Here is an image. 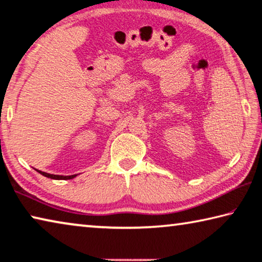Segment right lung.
<instances>
[{
    "mask_svg": "<svg viewBox=\"0 0 262 262\" xmlns=\"http://www.w3.org/2000/svg\"><path fill=\"white\" fill-rule=\"evenodd\" d=\"M38 173H40L41 175H44L46 178H50V179H53V180H71L73 178L76 177V174L74 175H55V174H49V173H45V171H41V170H38L36 169Z\"/></svg>",
    "mask_w": 262,
    "mask_h": 262,
    "instance_id": "add662e5",
    "label": "right lung"
}]
</instances>
